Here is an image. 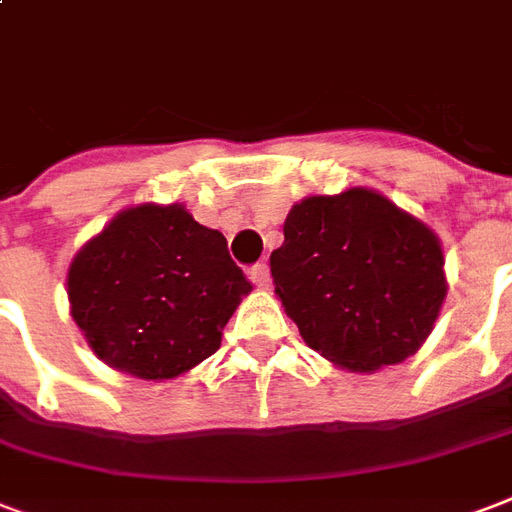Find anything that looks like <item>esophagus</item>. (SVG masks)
Instances as JSON below:
<instances>
[{"label": "esophagus", "mask_w": 512, "mask_h": 512, "mask_svg": "<svg viewBox=\"0 0 512 512\" xmlns=\"http://www.w3.org/2000/svg\"><path fill=\"white\" fill-rule=\"evenodd\" d=\"M251 280H253V283H256V286H259V288L270 286V280H272L270 264H264V261H261V264H253V267H251Z\"/></svg>", "instance_id": "34e87169"}]
</instances>
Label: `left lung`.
<instances>
[{"label":"left lung","instance_id":"left-lung-1","mask_svg":"<svg viewBox=\"0 0 512 512\" xmlns=\"http://www.w3.org/2000/svg\"><path fill=\"white\" fill-rule=\"evenodd\" d=\"M437 234L372 188L307 197L291 207L272 283L313 351L375 372L424 345L443 307Z\"/></svg>","mask_w":512,"mask_h":512}]
</instances>
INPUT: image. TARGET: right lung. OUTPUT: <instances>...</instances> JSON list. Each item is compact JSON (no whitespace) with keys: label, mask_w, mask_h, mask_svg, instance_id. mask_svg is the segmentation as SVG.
I'll return each instance as SVG.
<instances>
[{"label":"right lung","mask_w":512,"mask_h":512,"mask_svg":"<svg viewBox=\"0 0 512 512\" xmlns=\"http://www.w3.org/2000/svg\"><path fill=\"white\" fill-rule=\"evenodd\" d=\"M251 288L224 234L183 205L118 213L67 272L69 313L88 348L142 380L178 378L213 356Z\"/></svg>","instance_id":"add662e5"}]
</instances>
